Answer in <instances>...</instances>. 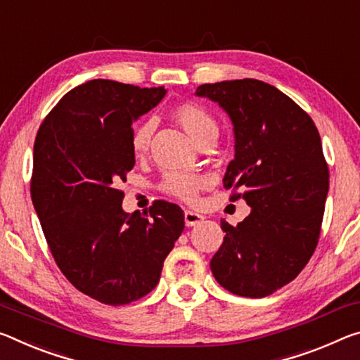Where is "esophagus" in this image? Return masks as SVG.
I'll use <instances>...</instances> for the list:
<instances>
[{
    "mask_svg": "<svg viewBox=\"0 0 360 360\" xmlns=\"http://www.w3.org/2000/svg\"><path fill=\"white\" fill-rule=\"evenodd\" d=\"M205 218L202 214H198V213H195V211H191V210H187L186 213H184V221H186V224L187 226H195V224H200V222L203 221Z\"/></svg>",
    "mask_w": 360,
    "mask_h": 360,
    "instance_id": "1",
    "label": "esophagus"
}]
</instances>
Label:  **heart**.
Returning a JSON list of instances; mask_svg holds the SVG:
<instances>
[{"label": "heart", "instance_id": "obj_1", "mask_svg": "<svg viewBox=\"0 0 360 360\" xmlns=\"http://www.w3.org/2000/svg\"><path fill=\"white\" fill-rule=\"evenodd\" d=\"M171 117L176 120V123L181 124V128L197 144H202L205 139L211 138V136H218V123H216L214 117L197 102L186 101L174 105L173 110H171ZM153 129H155V124L150 120L142 122L133 129L129 146L136 158H142L149 153ZM208 178L203 174L189 173V171H169V173L165 174L160 189L171 197L179 198L182 202L192 203L197 200L198 193L208 186Z\"/></svg>", "mask_w": 360, "mask_h": 360}]
</instances>
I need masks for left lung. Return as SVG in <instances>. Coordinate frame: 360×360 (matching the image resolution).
I'll return each instance as SVG.
<instances>
[{
  "mask_svg": "<svg viewBox=\"0 0 360 360\" xmlns=\"http://www.w3.org/2000/svg\"><path fill=\"white\" fill-rule=\"evenodd\" d=\"M197 96L229 113L236 158L222 182L231 200L252 207L236 227L221 221L226 236L211 272L233 295L264 298L292 282L317 247L328 192L321 136L303 108L259 79L202 84Z\"/></svg>",
  "mask_w": 360,
  "mask_h": 360,
  "instance_id": "obj_1",
  "label": "left lung"
}]
</instances>
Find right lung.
Here are the masks:
<instances>
[{
  "instance_id": "right-lung-1",
  "label": "right lung",
  "mask_w": 360,
  "mask_h": 360,
  "mask_svg": "<svg viewBox=\"0 0 360 360\" xmlns=\"http://www.w3.org/2000/svg\"><path fill=\"white\" fill-rule=\"evenodd\" d=\"M167 89L91 79L57 102L33 146L30 193L56 264L79 292L110 306L157 287L163 261L184 231V211L155 200L124 213L118 186L134 167L133 120Z\"/></svg>"
}]
</instances>
